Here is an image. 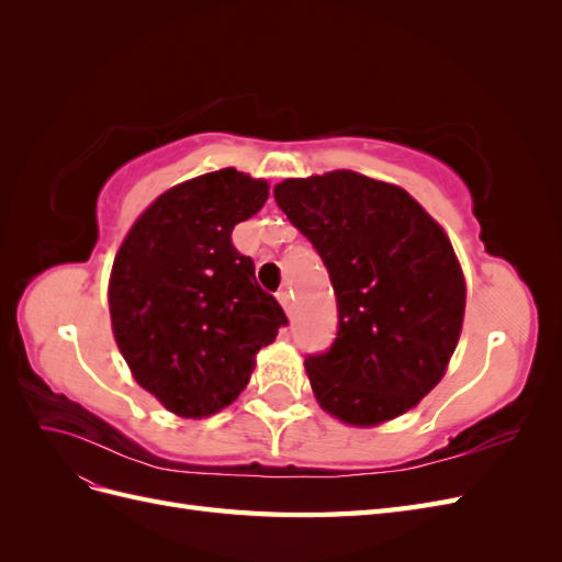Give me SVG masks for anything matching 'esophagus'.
Returning <instances> with one entry per match:
<instances>
[{"label":"esophagus","instance_id":"34e87169","mask_svg":"<svg viewBox=\"0 0 562 562\" xmlns=\"http://www.w3.org/2000/svg\"><path fill=\"white\" fill-rule=\"evenodd\" d=\"M277 297H279V302H281V307L288 312V314H293V307H295V304H293V291H291V288H281V291L277 293Z\"/></svg>","mask_w":562,"mask_h":562}]
</instances>
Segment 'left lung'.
<instances>
[{"instance_id":"1","label":"left lung","mask_w":562,"mask_h":562,"mask_svg":"<svg viewBox=\"0 0 562 562\" xmlns=\"http://www.w3.org/2000/svg\"><path fill=\"white\" fill-rule=\"evenodd\" d=\"M337 297V337L304 361L326 413L375 427L415 407L446 375L467 288L443 227L396 184L353 171L274 187Z\"/></svg>"}]
</instances>
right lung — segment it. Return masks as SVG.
Wrapping results in <instances>:
<instances>
[{"instance_id":"obj_1","label":"right lung","mask_w":562,"mask_h":562,"mask_svg":"<svg viewBox=\"0 0 562 562\" xmlns=\"http://www.w3.org/2000/svg\"><path fill=\"white\" fill-rule=\"evenodd\" d=\"M269 184L236 168L180 182L135 220L110 277L116 347L166 411L201 419L241 394L288 318L232 244Z\"/></svg>"}]
</instances>
